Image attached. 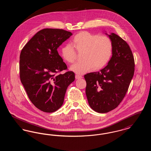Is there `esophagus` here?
I'll use <instances>...</instances> for the list:
<instances>
[{
    "mask_svg": "<svg viewBox=\"0 0 151 151\" xmlns=\"http://www.w3.org/2000/svg\"><path fill=\"white\" fill-rule=\"evenodd\" d=\"M83 77L81 75H75V78L76 79H81Z\"/></svg>",
    "mask_w": 151,
    "mask_h": 151,
    "instance_id": "obj_1",
    "label": "esophagus"
}]
</instances>
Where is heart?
Segmentation results:
<instances>
[{
  "label": "heart",
  "mask_w": 151,
  "mask_h": 151,
  "mask_svg": "<svg viewBox=\"0 0 151 151\" xmlns=\"http://www.w3.org/2000/svg\"><path fill=\"white\" fill-rule=\"evenodd\" d=\"M71 45L72 47L69 44L63 46L60 50L61 55L65 62L73 63L77 57L76 51L83 52L82 59L84 61L71 67L72 71L79 74L85 73L93 68L96 70L101 69L107 65L113 53V43L109 37L86 31L79 32L74 36Z\"/></svg>",
  "instance_id": "b5f03b06"
}]
</instances>
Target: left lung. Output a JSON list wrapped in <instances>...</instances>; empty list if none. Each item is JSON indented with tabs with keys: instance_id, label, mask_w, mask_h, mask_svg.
Wrapping results in <instances>:
<instances>
[{
	"instance_id": "left-lung-1",
	"label": "left lung",
	"mask_w": 151,
	"mask_h": 151,
	"mask_svg": "<svg viewBox=\"0 0 151 151\" xmlns=\"http://www.w3.org/2000/svg\"><path fill=\"white\" fill-rule=\"evenodd\" d=\"M113 43L112 57L99 72L84 75L89 106L100 113L114 109L127 93L135 71L134 58L129 45L115 33L109 35Z\"/></svg>"
}]
</instances>
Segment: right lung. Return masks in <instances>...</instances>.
I'll use <instances>...</instances> for the list:
<instances>
[{"label": "right lung", "instance_id": "obj_1", "mask_svg": "<svg viewBox=\"0 0 151 151\" xmlns=\"http://www.w3.org/2000/svg\"><path fill=\"white\" fill-rule=\"evenodd\" d=\"M72 34L63 29L41 30L24 46L20 56V78L29 100L46 113L57 111L63 104L67 87L75 73L67 66L57 49Z\"/></svg>", "mask_w": 151, "mask_h": 151}]
</instances>
